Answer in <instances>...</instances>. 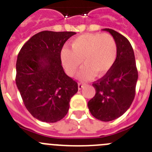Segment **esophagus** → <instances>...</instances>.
I'll return each mask as SVG.
<instances>
[{"instance_id": "1", "label": "esophagus", "mask_w": 152, "mask_h": 152, "mask_svg": "<svg viewBox=\"0 0 152 152\" xmlns=\"http://www.w3.org/2000/svg\"><path fill=\"white\" fill-rule=\"evenodd\" d=\"M84 84H83V83H78V89L80 90L82 89V88L84 87Z\"/></svg>"}]
</instances>
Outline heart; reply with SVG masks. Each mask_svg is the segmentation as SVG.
Returning a JSON list of instances; mask_svg holds the SVG:
<instances>
[{"label":"heart","instance_id":"heart-1","mask_svg":"<svg viewBox=\"0 0 152 152\" xmlns=\"http://www.w3.org/2000/svg\"><path fill=\"white\" fill-rule=\"evenodd\" d=\"M71 49L64 48L61 60L67 73L72 76L82 64L85 66L79 78L90 80L97 75L103 77L113 67L117 58V44L108 33H87L72 40Z\"/></svg>","mask_w":152,"mask_h":152}]
</instances>
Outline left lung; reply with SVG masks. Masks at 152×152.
I'll return each instance as SVG.
<instances>
[{
	"label": "left lung",
	"mask_w": 152,
	"mask_h": 152,
	"mask_svg": "<svg viewBox=\"0 0 152 152\" xmlns=\"http://www.w3.org/2000/svg\"><path fill=\"white\" fill-rule=\"evenodd\" d=\"M110 33L117 44V58L112 69L93 83L96 94L88 103L96 119L112 121L127 111L133 101L138 80L134 51L129 41L116 31L103 29Z\"/></svg>",
	"instance_id": "1"
}]
</instances>
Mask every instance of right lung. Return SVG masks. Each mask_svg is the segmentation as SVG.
I'll list each match as a JSON object with an SVG mask.
<instances>
[{
    "label": "right lung",
    "mask_w": 152,
    "mask_h": 152,
    "mask_svg": "<svg viewBox=\"0 0 152 152\" xmlns=\"http://www.w3.org/2000/svg\"><path fill=\"white\" fill-rule=\"evenodd\" d=\"M75 32L42 31L23 45L16 64V84L24 105L36 119L59 121L68 113L77 83L64 73L61 52Z\"/></svg>",
    "instance_id": "1"
}]
</instances>
